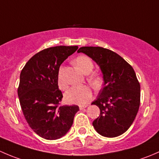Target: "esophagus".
<instances>
[{
    "label": "esophagus",
    "instance_id": "1",
    "mask_svg": "<svg viewBox=\"0 0 159 159\" xmlns=\"http://www.w3.org/2000/svg\"><path fill=\"white\" fill-rule=\"evenodd\" d=\"M86 107H87V105H79V108H80V110H83V109H84V108H85Z\"/></svg>",
    "mask_w": 159,
    "mask_h": 159
}]
</instances>
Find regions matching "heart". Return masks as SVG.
Listing matches in <instances>:
<instances>
[{"instance_id": "1", "label": "heart", "mask_w": 159, "mask_h": 159, "mask_svg": "<svg viewBox=\"0 0 159 159\" xmlns=\"http://www.w3.org/2000/svg\"><path fill=\"white\" fill-rule=\"evenodd\" d=\"M75 64L84 74H89L94 68V64L90 57L85 55H81L76 57ZM88 80L93 86L96 87L101 82V78L98 74L93 73L88 77ZM57 83L60 89H65L67 88V83L64 79L63 68H60L57 75ZM92 92L89 86L78 85L73 86L66 91L65 94V99L68 103L75 105H84L91 98Z\"/></svg>"}]
</instances>
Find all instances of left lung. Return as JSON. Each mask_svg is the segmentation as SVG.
I'll use <instances>...</instances> for the list:
<instances>
[{
	"instance_id": "8db88e82",
	"label": "left lung",
	"mask_w": 159,
	"mask_h": 159,
	"mask_svg": "<svg viewBox=\"0 0 159 159\" xmlns=\"http://www.w3.org/2000/svg\"><path fill=\"white\" fill-rule=\"evenodd\" d=\"M100 67L104 87L91 103L100 108L92 125L98 134L114 138L125 132L134 121L140 105V84L132 67L114 51L101 47H81Z\"/></svg>"
}]
</instances>
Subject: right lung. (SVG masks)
<instances>
[{
    "instance_id": "right-lung-1",
    "label": "right lung",
    "mask_w": 159,
    "mask_h": 159,
    "mask_svg": "<svg viewBox=\"0 0 159 159\" xmlns=\"http://www.w3.org/2000/svg\"><path fill=\"white\" fill-rule=\"evenodd\" d=\"M78 46L42 50L28 61L20 75L17 94L24 116L37 134L48 140L63 137L71 127L78 105H60L63 98L57 75L64 61Z\"/></svg>"
}]
</instances>
